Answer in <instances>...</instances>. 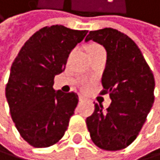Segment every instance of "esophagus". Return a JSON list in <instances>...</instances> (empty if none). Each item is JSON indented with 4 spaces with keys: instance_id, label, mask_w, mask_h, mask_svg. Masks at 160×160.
Wrapping results in <instances>:
<instances>
[{
    "instance_id": "1",
    "label": "esophagus",
    "mask_w": 160,
    "mask_h": 160,
    "mask_svg": "<svg viewBox=\"0 0 160 160\" xmlns=\"http://www.w3.org/2000/svg\"><path fill=\"white\" fill-rule=\"evenodd\" d=\"M78 99H79V101H82V100L84 99V97L81 95V96H79V97H78Z\"/></svg>"
}]
</instances>
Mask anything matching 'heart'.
I'll return each mask as SVG.
<instances>
[{"instance_id": "heart-1", "label": "heart", "mask_w": 160, "mask_h": 160, "mask_svg": "<svg viewBox=\"0 0 160 160\" xmlns=\"http://www.w3.org/2000/svg\"><path fill=\"white\" fill-rule=\"evenodd\" d=\"M95 47H100V46H99V45H96V44H92V45L89 46L88 49H90V48H95Z\"/></svg>"}]
</instances>
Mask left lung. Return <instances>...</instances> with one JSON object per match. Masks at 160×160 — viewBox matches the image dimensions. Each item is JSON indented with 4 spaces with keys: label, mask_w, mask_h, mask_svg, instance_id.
<instances>
[{
    "label": "left lung",
    "mask_w": 160,
    "mask_h": 160,
    "mask_svg": "<svg viewBox=\"0 0 160 160\" xmlns=\"http://www.w3.org/2000/svg\"><path fill=\"white\" fill-rule=\"evenodd\" d=\"M93 40L107 52L101 94L109 93L110 106L94 104L87 118L90 138L105 151H120L132 143L145 124L154 101V78L141 50L126 34L113 28L90 31Z\"/></svg>",
    "instance_id": "8db88e82"
}]
</instances>
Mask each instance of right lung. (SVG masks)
Instances as JSON below:
<instances>
[{"label": "right lung", "mask_w": 160, "mask_h": 160, "mask_svg": "<svg viewBox=\"0 0 160 160\" xmlns=\"http://www.w3.org/2000/svg\"><path fill=\"white\" fill-rule=\"evenodd\" d=\"M87 33L45 26L26 41L12 65L6 85L9 112L20 136L34 148L55 145L69 126L78 96L55 91L54 78L65 70L71 51Z\"/></svg>", "instance_id": "add662e5"}]
</instances>
